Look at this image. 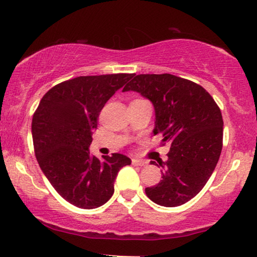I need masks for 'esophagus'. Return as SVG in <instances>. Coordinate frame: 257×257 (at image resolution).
Returning <instances> with one entry per match:
<instances>
[{"label":"esophagus","mask_w":257,"mask_h":257,"mask_svg":"<svg viewBox=\"0 0 257 257\" xmlns=\"http://www.w3.org/2000/svg\"><path fill=\"white\" fill-rule=\"evenodd\" d=\"M149 164L145 160H139V159H132V165L133 166H146Z\"/></svg>","instance_id":"esophagus-1"}]
</instances>
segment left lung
I'll return each mask as SVG.
<instances>
[{
  "label": "left lung",
  "instance_id": "1",
  "mask_svg": "<svg viewBox=\"0 0 257 257\" xmlns=\"http://www.w3.org/2000/svg\"><path fill=\"white\" fill-rule=\"evenodd\" d=\"M130 90L152 101L154 135L171 145L167 161H159L163 179L145 188L146 195L160 206L184 205L201 191L219 161L223 139L220 107L201 85L170 73L136 76L122 89Z\"/></svg>",
  "mask_w": 257,
  "mask_h": 257
}]
</instances>
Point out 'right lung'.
Here are the masks:
<instances>
[{"instance_id": "obj_1", "label": "right lung", "mask_w": 257, "mask_h": 257, "mask_svg": "<svg viewBox=\"0 0 257 257\" xmlns=\"http://www.w3.org/2000/svg\"><path fill=\"white\" fill-rule=\"evenodd\" d=\"M133 73L80 76L51 87L33 115L34 151L45 177L59 195L83 209L97 208L114 192L119 170L131 159L119 153L103 160L89 146L98 117Z\"/></svg>"}]
</instances>
